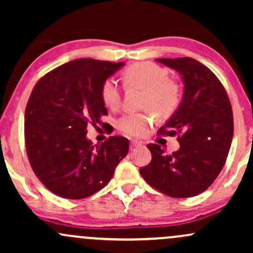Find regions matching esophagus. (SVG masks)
<instances>
[{
    "label": "esophagus",
    "instance_id": "esophagus-1",
    "mask_svg": "<svg viewBox=\"0 0 253 253\" xmlns=\"http://www.w3.org/2000/svg\"><path fill=\"white\" fill-rule=\"evenodd\" d=\"M143 146V143H140V141H130V144H129V147H130V150H134V149H136V147H141Z\"/></svg>",
    "mask_w": 253,
    "mask_h": 253
}]
</instances>
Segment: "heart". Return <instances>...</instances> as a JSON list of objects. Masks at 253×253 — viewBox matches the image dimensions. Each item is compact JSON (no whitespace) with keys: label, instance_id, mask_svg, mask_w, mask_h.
I'll list each match as a JSON object with an SVG mask.
<instances>
[{"label":"heart","instance_id":"heart-1","mask_svg":"<svg viewBox=\"0 0 253 253\" xmlns=\"http://www.w3.org/2000/svg\"><path fill=\"white\" fill-rule=\"evenodd\" d=\"M123 80L127 86L144 89L143 106L149 107L159 118H168L175 112L181 100V91L175 82L169 80V74L162 66L151 62L136 63L125 70ZM101 96L109 109L120 107L121 91L118 83L107 80L101 89ZM153 121L151 110L128 113L119 119L118 128L129 136H141Z\"/></svg>","mask_w":253,"mask_h":253}]
</instances>
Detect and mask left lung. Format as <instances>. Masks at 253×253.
<instances>
[{
  "label": "left lung",
  "mask_w": 253,
  "mask_h": 253,
  "mask_svg": "<svg viewBox=\"0 0 253 253\" xmlns=\"http://www.w3.org/2000/svg\"><path fill=\"white\" fill-rule=\"evenodd\" d=\"M179 74L184 91L178 108L159 129L179 134V149L167 155L150 144L152 159L140 175L151 187L171 197H193L215 181L225 165L233 138V113L215 75L193 58H158Z\"/></svg>",
  "instance_id": "left-lung-1"
}]
</instances>
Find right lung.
Listing matches in <instances>:
<instances>
[{"mask_svg":"<svg viewBox=\"0 0 253 253\" xmlns=\"http://www.w3.org/2000/svg\"><path fill=\"white\" fill-rule=\"evenodd\" d=\"M125 63L81 58L40 78L25 112V141L34 173L56 195L80 200L108 184L128 153V139L101 145L86 138L88 125L108 114L101 96L107 78Z\"/></svg>","mask_w":253,"mask_h":253,"instance_id":"right-lung-1","label":"right lung"}]
</instances>
